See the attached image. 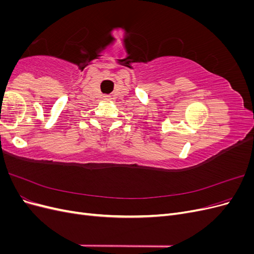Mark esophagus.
<instances>
[{
    "label": "esophagus",
    "mask_w": 254,
    "mask_h": 254,
    "mask_svg": "<svg viewBox=\"0 0 254 254\" xmlns=\"http://www.w3.org/2000/svg\"><path fill=\"white\" fill-rule=\"evenodd\" d=\"M104 99H110V96H109V95H105V96H104Z\"/></svg>",
    "instance_id": "esophagus-1"
}]
</instances>
